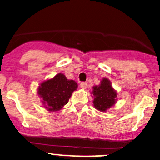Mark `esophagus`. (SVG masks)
<instances>
[{
    "instance_id": "esophagus-1",
    "label": "esophagus",
    "mask_w": 160,
    "mask_h": 160,
    "mask_svg": "<svg viewBox=\"0 0 160 160\" xmlns=\"http://www.w3.org/2000/svg\"><path fill=\"white\" fill-rule=\"evenodd\" d=\"M80 87L82 89H87V82H81L80 84Z\"/></svg>"
}]
</instances>
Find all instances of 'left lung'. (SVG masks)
Masks as SVG:
<instances>
[{"label": "left lung", "mask_w": 160, "mask_h": 160, "mask_svg": "<svg viewBox=\"0 0 160 160\" xmlns=\"http://www.w3.org/2000/svg\"><path fill=\"white\" fill-rule=\"evenodd\" d=\"M90 94H92L91 97L94 98L93 106L101 112H107L114 107L118 100V93L107 78H103L98 86H94Z\"/></svg>", "instance_id": "8db88e82"}]
</instances>
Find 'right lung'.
<instances>
[{"label": "right lung", "instance_id": "obj_1", "mask_svg": "<svg viewBox=\"0 0 160 160\" xmlns=\"http://www.w3.org/2000/svg\"><path fill=\"white\" fill-rule=\"evenodd\" d=\"M74 80L68 79L62 73H58L52 78L44 80L37 89L44 108L49 111H58L69 102L72 93L77 90Z\"/></svg>", "mask_w": 160, "mask_h": 160}]
</instances>
